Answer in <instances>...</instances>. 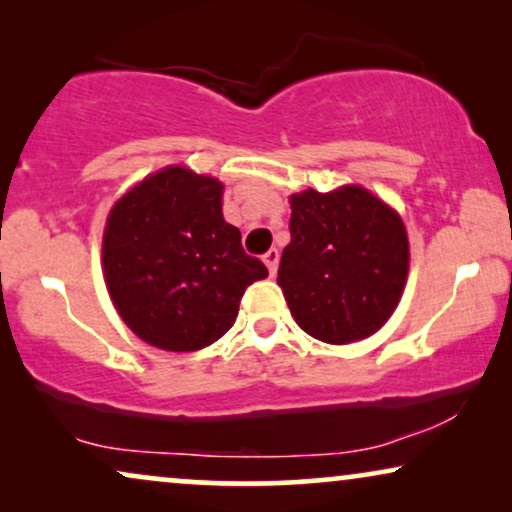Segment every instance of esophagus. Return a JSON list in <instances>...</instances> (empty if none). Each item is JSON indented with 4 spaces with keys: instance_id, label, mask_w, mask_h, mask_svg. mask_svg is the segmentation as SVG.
<instances>
[{
    "instance_id": "1",
    "label": "esophagus",
    "mask_w": 512,
    "mask_h": 512,
    "mask_svg": "<svg viewBox=\"0 0 512 512\" xmlns=\"http://www.w3.org/2000/svg\"><path fill=\"white\" fill-rule=\"evenodd\" d=\"M263 263L268 265L270 275H275V272H277V265H279V251H277V249H270L268 254L263 256Z\"/></svg>"
}]
</instances>
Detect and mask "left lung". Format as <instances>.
Returning a JSON list of instances; mask_svg holds the SVG:
<instances>
[{
	"label": "left lung",
	"mask_w": 512,
	"mask_h": 512,
	"mask_svg": "<svg viewBox=\"0 0 512 512\" xmlns=\"http://www.w3.org/2000/svg\"><path fill=\"white\" fill-rule=\"evenodd\" d=\"M277 284L291 317L328 345L366 340L401 303L410 242L401 214L359 184L293 193Z\"/></svg>",
	"instance_id": "8db88e82"
}]
</instances>
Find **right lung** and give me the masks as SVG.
<instances>
[{"mask_svg": "<svg viewBox=\"0 0 512 512\" xmlns=\"http://www.w3.org/2000/svg\"><path fill=\"white\" fill-rule=\"evenodd\" d=\"M223 184L167 165L109 209L102 275L123 324L146 345L198 352L228 333L244 289L268 268L223 219Z\"/></svg>", "mask_w": 512, "mask_h": 512, "instance_id": "1", "label": "right lung"}]
</instances>
